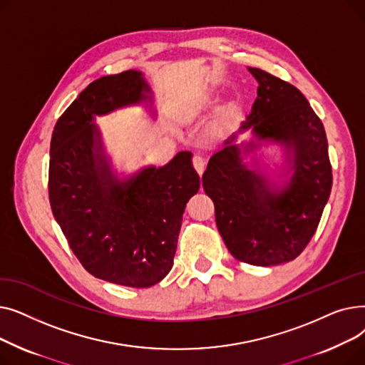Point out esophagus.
Here are the masks:
<instances>
[{"mask_svg":"<svg viewBox=\"0 0 365 365\" xmlns=\"http://www.w3.org/2000/svg\"><path fill=\"white\" fill-rule=\"evenodd\" d=\"M192 165H194V168L197 170L198 175L201 176L202 173H204V168H205V160H204L202 157H200V155H195V157L192 158Z\"/></svg>","mask_w":365,"mask_h":365,"instance_id":"1","label":"esophagus"}]
</instances>
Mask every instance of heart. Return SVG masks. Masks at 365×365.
<instances>
[{"mask_svg": "<svg viewBox=\"0 0 365 365\" xmlns=\"http://www.w3.org/2000/svg\"><path fill=\"white\" fill-rule=\"evenodd\" d=\"M212 103H213V98H212V96H204V98L200 101V103H198L192 110H190V115H197L198 112L207 109ZM232 115H234V108H232V106L223 108V109L216 115L215 123H213V125H212V134H215V136H216V134L222 133V131L226 128L227 123L231 121Z\"/></svg>", "mask_w": 365, "mask_h": 365, "instance_id": "obj_1", "label": "heart"}]
</instances>
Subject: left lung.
Wrapping results in <instances>:
<instances>
[{"label":"left lung","mask_w":365,"mask_h":365,"mask_svg":"<svg viewBox=\"0 0 365 365\" xmlns=\"http://www.w3.org/2000/svg\"><path fill=\"white\" fill-rule=\"evenodd\" d=\"M248 71L259 83L257 98L238 131L210 158L202 186L231 255L255 266H274L294 260L314 237L331 192V164L324 125L304 96L262 69ZM245 129L257 142L235 144ZM259 141L286 148L292 176L281 187L242 161Z\"/></svg>","instance_id":"obj_1"}]
</instances>
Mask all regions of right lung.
<instances>
[{"mask_svg": "<svg viewBox=\"0 0 365 365\" xmlns=\"http://www.w3.org/2000/svg\"><path fill=\"white\" fill-rule=\"evenodd\" d=\"M142 72L93 81L57 120L50 145L48 197L73 255L108 282L145 289L173 267L186 202L200 189L192 153L118 179L96 115L150 101Z\"/></svg>", "mask_w": 365, "mask_h": 365, "instance_id": "right-lung-1", "label": "right lung"}]
</instances>
